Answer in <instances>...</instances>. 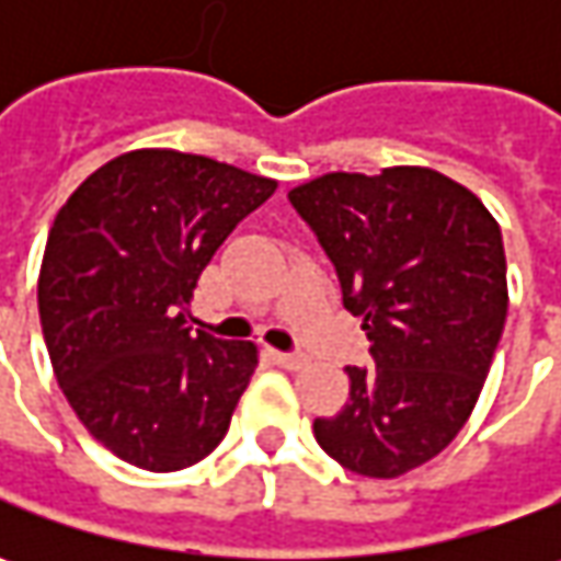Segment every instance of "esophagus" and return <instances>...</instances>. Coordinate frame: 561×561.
<instances>
[{
  "label": "esophagus",
  "instance_id": "34e87169",
  "mask_svg": "<svg viewBox=\"0 0 561 561\" xmlns=\"http://www.w3.org/2000/svg\"><path fill=\"white\" fill-rule=\"evenodd\" d=\"M274 362L280 368H287V371H296V368H306L309 365V358L302 356V353H274Z\"/></svg>",
  "mask_w": 561,
  "mask_h": 561
}]
</instances>
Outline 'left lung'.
I'll use <instances>...</instances> for the list:
<instances>
[{"instance_id": "obj_1", "label": "left lung", "mask_w": 561, "mask_h": 561, "mask_svg": "<svg viewBox=\"0 0 561 561\" xmlns=\"http://www.w3.org/2000/svg\"><path fill=\"white\" fill-rule=\"evenodd\" d=\"M371 340L350 399L314 419L356 474L399 478L446 449L481 397L508 309L503 233L484 203L431 168L334 171L290 190Z\"/></svg>"}]
</instances>
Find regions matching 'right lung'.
Segmentation results:
<instances>
[{
    "label": "right lung",
    "mask_w": 561,
    "mask_h": 561,
    "mask_svg": "<svg viewBox=\"0 0 561 561\" xmlns=\"http://www.w3.org/2000/svg\"><path fill=\"white\" fill-rule=\"evenodd\" d=\"M277 190L174 149L105 162L55 215L36 284L61 393L105 449L181 471L225 440L255 343L190 328L196 280L230 230Z\"/></svg>",
    "instance_id": "obj_1"
}]
</instances>
